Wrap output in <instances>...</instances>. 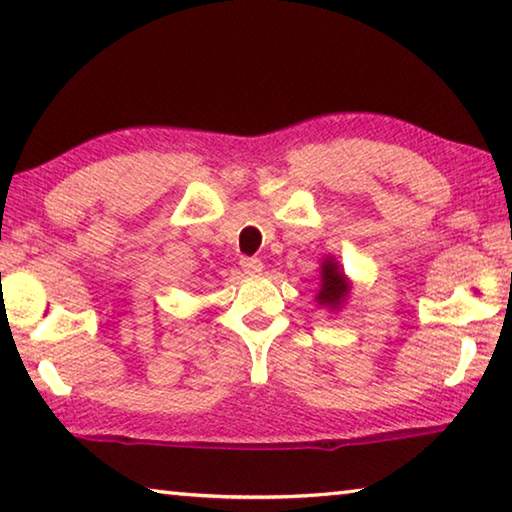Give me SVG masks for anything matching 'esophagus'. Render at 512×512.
<instances>
[{
  "label": "esophagus",
  "mask_w": 512,
  "mask_h": 512,
  "mask_svg": "<svg viewBox=\"0 0 512 512\" xmlns=\"http://www.w3.org/2000/svg\"><path fill=\"white\" fill-rule=\"evenodd\" d=\"M241 268H244V273H248V275H255V273H259L262 271V259H257V257H241Z\"/></svg>",
  "instance_id": "34e87169"
}]
</instances>
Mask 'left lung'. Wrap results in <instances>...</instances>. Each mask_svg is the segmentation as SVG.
<instances>
[{
	"mask_svg": "<svg viewBox=\"0 0 512 512\" xmlns=\"http://www.w3.org/2000/svg\"><path fill=\"white\" fill-rule=\"evenodd\" d=\"M350 293V282L343 275L339 262L334 257H327L320 266V289L316 302L329 309H339Z\"/></svg>",
	"mask_w": 512,
	"mask_h": 512,
	"instance_id": "left-lung-1",
	"label": "left lung"
}]
</instances>
